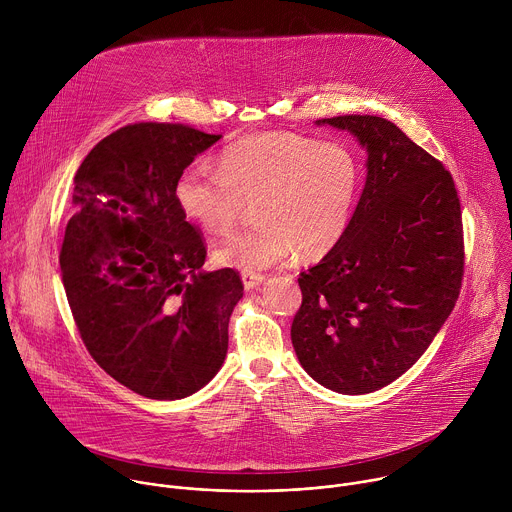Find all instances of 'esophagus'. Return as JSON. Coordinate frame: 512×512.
<instances>
[{"mask_svg": "<svg viewBox=\"0 0 512 512\" xmlns=\"http://www.w3.org/2000/svg\"><path fill=\"white\" fill-rule=\"evenodd\" d=\"M241 279H243L245 289H253V287H257V285H261L265 281V277L261 273H243Z\"/></svg>", "mask_w": 512, "mask_h": 512, "instance_id": "obj_1", "label": "esophagus"}]
</instances>
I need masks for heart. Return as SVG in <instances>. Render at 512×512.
I'll return each instance as SVG.
<instances>
[{
	"label": "heart",
	"mask_w": 512,
	"mask_h": 512,
	"mask_svg": "<svg viewBox=\"0 0 512 512\" xmlns=\"http://www.w3.org/2000/svg\"><path fill=\"white\" fill-rule=\"evenodd\" d=\"M362 168L342 143L296 133H261L235 141L218 170L196 164L176 182L184 216L206 235H225L255 202L259 225L231 235L214 261L245 273L279 265L300 253L324 257L346 235Z\"/></svg>",
	"instance_id": "heart-1"
}]
</instances>
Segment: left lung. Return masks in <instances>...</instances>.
<instances>
[{"mask_svg":"<svg viewBox=\"0 0 512 512\" xmlns=\"http://www.w3.org/2000/svg\"><path fill=\"white\" fill-rule=\"evenodd\" d=\"M367 150V182L342 241L300 273L291 344L304 371L342 395L409 371L452 314L464 275L452 174L377 115L320 119Z\"/></svg>","mask_w":512,"mask_h":512,"instance_id":"8db88e82","label":"left lung"}]
</instances>
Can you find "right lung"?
<instances>
[{
    "instance_id": "right-lung-1",
    "label": "right lung",
    "mask_w": 512,
    "mask_h": 512,
    "mask_svg": "<svg viewBox=\"0 0 512 512\" xmlns=\"http://www.w3.org/2000/svg\"><path fill=\"white\" fill-rule=\"evenodd\" d=\"M221 135L133 123L101 139L75 176L60 271L72 318L99 367L137 395L184 399L221 371L243 298L206 247L176 182Z\"/></svg>"
}]
</instances>
